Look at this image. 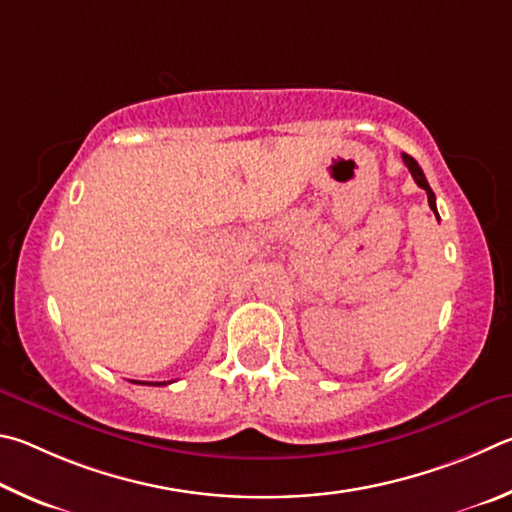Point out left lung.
Masks as SVG:
<instances>
[{
	"label": "left lung",
	"instance_id": "1",
	"mask_svg": "<svg viewBox=\"0 0 512 512\" xmlns=\"http://www.w3.org/2000/svg\"><path fill=\"white\" fill-rule=\"evenodd\" d=\"M402 159H405L407 168L411 170V175H414L416 184H418L420 188H425V193H427V202H429V209H432V211L436 213V218H438V211H436V195H434V191H432V188H429V184H427V177H425V173H423V168L418 166V161H416L414 157L402 155Z\"/></svg>",
	"mask_w": 512,
	"mask_h": 512
}]
</instances>
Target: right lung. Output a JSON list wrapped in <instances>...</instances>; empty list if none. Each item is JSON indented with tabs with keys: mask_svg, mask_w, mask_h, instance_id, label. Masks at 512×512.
I'll return each instance as SVG.
<instances>
[{
	"mask_svg": "<svg viewBox=\"0 0 512 512\" xmlns=\"http://www.w3.org/2000/svg\"><path fill=\"white\" fill-rule=\"evenodd\" d=\"M137 384H152V382H137ZM155 384H166V382H155Z\"/></svg>",
	"mask_w": 512,
	"mask_h": 512,
	"instance_id": "right-lung-1",
	"label": "right lung"
}]
</instances>
